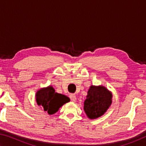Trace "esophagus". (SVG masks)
<instances>
[{
	"label": "esophagus",
	"mask_w": 146,
	"mask_h": 146,
	"mask_svg": "<svg viewBox=\"0 0 146 146\" xmlns=\"http://www.w3.org/2000/svg\"><path fill=\"white\" fill-rule=\"evenodd\" d=\"M70 98L71 100L72 101V102H76V95H75V94H70Z\"/></svg>",
	"instance_id": "esophagus-1"
}]
</instances>
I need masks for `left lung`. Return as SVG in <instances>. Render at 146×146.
<instances>
[{"mask_svg":"<svg viewBox=\"0 0 146 146\" xmlns=\"http://www.w3.org/2000/svg\"><path fill=\"white\" fill-rule=\"evenodd\" d=\"M84 101V110L90 119L104 115L112 102V94L104 86H91Z\"/></svg>","mask_w":146,"mask_h":146,"instance_id":"left-lung-1","label":"left lung"}]
</instances>
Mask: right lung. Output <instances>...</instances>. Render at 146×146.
I'll return each instance as SVG.
<instances>
[{
	"label": "right lung",
	"instance_id": "obj_1",
	"mask_svg": "<svg viewBox=\"0 0 146 146\" xmlns=\"http://www.w3.org/2000/svg\"><path fill=\"white\" fill-rule=\"evenodd\" d=\"M36 100L38 106H42L45 111L49 115H53L58 111L61 106L70 100L65 95L55 93L52 86H49L36 92Z\"/></svg>",
	"mask_w": 146,
	"mask_h": 146
}]
</instances>
